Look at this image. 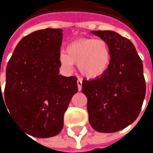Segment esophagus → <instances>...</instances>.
<instances>
[{"label": "esophagus", "instance_id": "obj_1", "mask_svg": "<svg viewBox=\"0 0 153 153\" xmlns=\"http://www.w3.org/2000/svg\"><path fill=\"white\" fill-rule=\"evenodd\" d=\"M82 80H81V79H78V81H77V85H78V90H79V91L82 90Z\"/></svg>", "mask_w": 153, "mask_h": 153}]
</instances>
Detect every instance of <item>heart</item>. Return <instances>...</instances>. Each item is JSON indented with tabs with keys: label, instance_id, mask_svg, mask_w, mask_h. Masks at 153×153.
<instances>
[{
	"label": "heart",
	"instance_id": "b5f03b06",
	"mask_svg": "<svg viewBox=\"0 0 153 153\" xmlns=\"http://www.w3.org/2000/svg\"><path fill=\"white\" fill-rule=\"evenodd\" d=\"M59 61L64 70L71 71L72 64H77L80 73L85 78L97 79L110 65V47L101 38L78 39L68 45L66 53H60Z\"/></svg>",
	"mask_w": 153,
	"mask_h": 153
}]
</instances>
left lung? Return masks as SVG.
I'll list each match as a JSON object with an SVG mask.
<instances>
[{
	"label": "left lung",
	"instance_id": "obj_1",
	"mask_svg": "<svg viewBox=\"0 0 153 153\" xmlns=\"http://www.w3.org/2000/svg\"><path fill=\"white\" fill-rule=\"evenodd\" d=\"M91 33L108 43L111 61L101 77L82 82L89 122L98 132H117L140 115L146 94L143 64L129 39L109 30Z\"/></svg>",
	"mask_w": 153,
	"mask_h": 153
}]
</instances>
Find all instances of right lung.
Listing matches in <instances>:
<instances>
[{
	"label": "right lung",
	"instance_id": "right-lung-1",
	"mask_svg": "<svg viewBox=\"0 0 153 153\" xmlns=\"http://www.w3.org/2000/svg\"><path fill=\"white\" fill-rule=\"evenodd\" d=\"M62 36V29L47 28L23 37L8 62L3 93L0 82V104L5 102L33 137L49 138L61 131L64 113L78 91L75 76L59 74Z\"/></svg>",
	"mask_w": 153,
	"mask_h": 153
}]
</instances>
